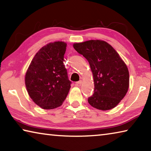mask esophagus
Here are the masks:
<instances>
[{
    "instance_id": "1",
    "label": "esophagus",
    "mask_w": 151,
    "mask_h": 151,
    "mask_svg": "<svg viewBox=\"0 0 151 151\" xmlns=\"http://www.w3.org/2000/svg\"><path fill=\"white\" fill-rule=\"evenodd\" d=\"M81 85H82V81H78V82H76V83H75V86H81Z\"/></svg>"
}]
</instances>
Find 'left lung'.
<instances>
[{
  "label": "left lung",
  "instance_id": "1",
  "mask_svg": "<svg viewBox=\"0 0 151 151\" xmlns=\"http://www.w3.org/2000/svg\"><path fill=\"white\" fill-rule=\"evenodd\" d=\"M73 47L88 61L93 73L94 94L88 97V103L102 111L114 108L129 89V73L126 64L104 40L74 43Z\"/></svg>",
  "mask_w": 151,
  "mask_h": 151
}]
</instances>
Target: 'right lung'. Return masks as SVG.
I'll list each match as a JSON object with an SVG mask.
<instances>
[{
  "label": "right lung",
  "instance_id": "1",
  "mask_svg": "<svg viewBox=\"0 0 151 151\" xmlns=\"http://www.w3.org/2000/svg\"><path fill=\"white\" fill-rule=\"evenodd\" d=\"M66 43H48L38 51L25 75V85L35 104L43 109L62 105L70 88L63 64Z\"/></svg>",
  "mask_w": 151,
  "mask_h": 151
}]
</instances>
